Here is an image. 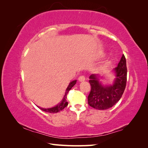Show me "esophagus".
Returning a JSON list of instances; mask_svg holds the SVG:
<instances>
[{
	"instance_id": "1",
	"label": "esophagus",
	"mask_w": 148,
	"mask_h": 148,
	"mask_svg": "<svg viewBox=\"0 0 148 148\" xmlns=\"http://www.w3.org/2000/svg\"><path fill=\"white\" fill-rule=\"evenodd\" d=\"M78 80H79V82H82V81H85V77L84 76H81L78 78Z\"/></svg>"
}]
</instances>
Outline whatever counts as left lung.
<instances>
[{
    "instance_id": "1",
    "label": "left lung",
    "mask_w": 148,
    "mask_h": 148,
    "mask_svg": "<svg viewBox=\"0 0 148 148\" xmlns=\"http://www.w3.org/2000/svg\"><path fill=\"white\" fill-rule=\"evenodd\" d=\"M115 75L114 82L111 84H103L98 74H93L89 77L91 91L88 97V102L92 108L105 110L115 105L123 93L127 83V69L126 58L123 55L118 66L113 69Z\"/></svg>"
}]
</instances>
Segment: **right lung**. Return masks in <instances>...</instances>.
<instances>
[{
  "label": "right lung",
  "instance_id": "right-lung-1",
  "mask_svg": "<svg viewBox=\"0 0 148 148\" xmlns=\"http://www.w3.org/2000/svg\"><path fill=\"white\" fill-rule=\"evenodd\" d=\"M77 82V80H74V81H72L71 82L69 83V86H67V89L65 90V92L64 94V96L63 97V99L62 100V101L60 102L59 103H58L57 105L53 107V108H40V107L37 106L39 109H40L42 110V111H45V112H50V113H55V112H58L59 111H62V110L64 109L65 107H67L68 105V102H67V95L68 92H69V90H70L72 87H73L75 84H76Z\"/></svg>",
  "mask_w": 148,
  "mask_h": 148
}]
</instances>
